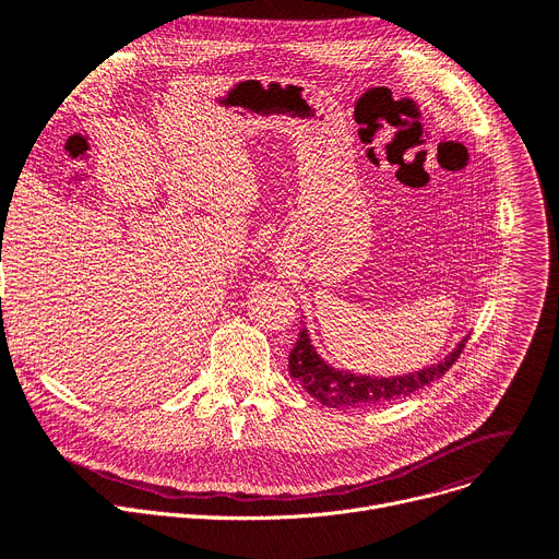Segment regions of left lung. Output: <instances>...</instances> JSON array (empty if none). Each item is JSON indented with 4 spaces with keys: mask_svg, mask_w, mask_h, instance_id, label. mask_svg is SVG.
I'll return each instance as SVG.
<instances>
[{
    "mask_svg": "<svg viewBox=\"0 0 559 559\" xmlns=\"http://www.w3.org/2000/svg\"><path fill=\"white\" fill-rule=\"evenodd\" d=\"M466 337L468 335H464L455 344V348L444 360L432 362L419 371H409L401 376H369V373H354V371L329 365L317 354L308 329H301L299 340L289 354V373L292 378L299 380L301 388L314 401H319L326 407L380 405L388 401L405 399L409 394H415L417 390L430 385L432 380L442 378L462 354Z\"/></svg>",
    "mask_w": 559,
    "mask_h": 559,
    "instance_id": "8db88e82",
    "label": "left lung"
}]
</instances>
